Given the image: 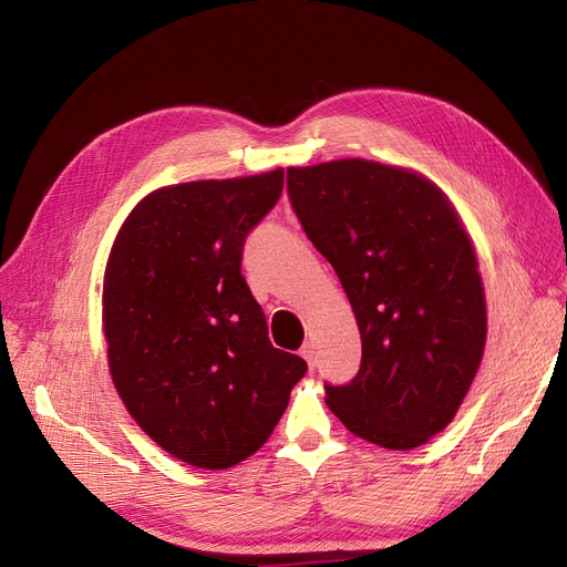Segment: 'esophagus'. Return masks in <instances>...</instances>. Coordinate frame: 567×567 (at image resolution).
Instances as JSON below:
<instances>
[{"instance_id": "obj_1", "label": "esophagus", "mask_w": 567, "mask_h": 567, "mask_svg": "<svg viewBox=\"0 0 567 567\" xmlns=\"http://www.w3.org/2000/svg\"><path fill=\"white\" fill-rule=\"evenodd\" d=\"M300 357L305 359L307 364H310V369H315V359H317V348H315V342H305V346L300 348Z\"/></svg>"}]
</instances>
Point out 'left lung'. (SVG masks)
I'll use <instances>...</instances> for the list:
<instances>
[{"mask_svg":"<svg viewBox=\"0 0 567 567\" xmlns=\"http://www.w3.org/2000/svg\"><path fill=\"white\" fill-rule=\"evenodd\" d=\"M307 238L331 262L362 333V364L326 404L350 433L414 450L447 425L487 338L473 246L435 184L350 158L286 173Z\"/></svg>","mask_w":567,"mask_h":567,"instance_id":"left-lung-1","label":"left lung"}]
</instances>
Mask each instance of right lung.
<instances>
[{"label":"right lung","instance_id":"1","mask_svg":"<svg viewBox=\"0 0 567 567\" xmlns=\"http://www.w3.org/2000/svg\"><path fill=\"white\" fill-rule=\"evenodd\" d=\"M284 169L148 194L113 244L104 284L109 364L144 433L219 471L262 447L307 364L277 350L241 274L248 234Z\"/></svg>","mask_w":567,"mask_h":567}]
</instances>
